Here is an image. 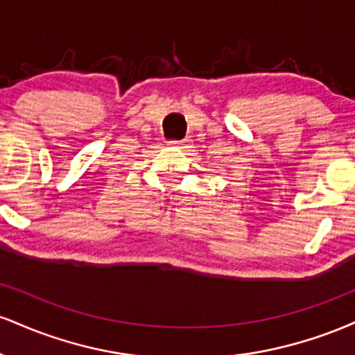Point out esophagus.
I'll return each mask as SVG.
<instances>
[{"mask_svg":"<svg viewBox=\"0 0 355 355\" xmlns=\"http://www.w3.org/2000/svg\"><path fill=\"white\" fill-rule=\"evenodd\" d=\"M170 145L175 146V148H180V150L187 148V146H189V144H187V141H170Z\"/></svg>","mask_w":355,"mask_h":355,"instance_id":"34e87169","label":"esophagus"}]
</instances>
